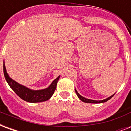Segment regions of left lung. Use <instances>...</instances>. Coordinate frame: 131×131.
I'll return each instance as SVG.
<instances>
[{
	"instance_id": "obj_1",
	"label": "left lung",
	"mask_w": 131,
	"mask_h": 131,
	"mask_svg": "<svg viewBox=\"0 0 131 131\" xmlns=\"http://www.w3.org/2000/svg\"><path fill=\"white\" fill-rule=\"evenodd\" d=\"M75 90L76 94H77V96H78V98H79V99H80L82 101L84 102V103H105V102L107 101L108 100H110L112 97H113L114 94H114L111 96L107 98V99H103V100L96 101V100H92V99H86V98L84 97V96H81L80 94L78 93V91L76 90V89H75Z\"/></svg>"
}]
</instances>
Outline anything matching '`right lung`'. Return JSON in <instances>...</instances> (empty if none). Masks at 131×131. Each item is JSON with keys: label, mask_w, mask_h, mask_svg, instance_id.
Wrapping results in <instances>:
<instances>
[{"label": "right lung", "mask_w": 131, "mask_h": 131, "mask_svg": "<svg viewBox=\"0 0 131 131\" xmlns=\"http://www.w3.org/2000/svg\"><path fill=\"white\" fill-rule=\"evenodd\" d=\"M3 72L5 75V80L7 82L11 89L15 92L19 97H20L24 101L29 102V103H39L47 101L52 96L53 92L56 88L57 82L60 78V75L53 80L52 83L50 84L49 87L42 90H35L30 89L28 88L22 86L19 83H17L11 79L8 75L5 65V61L3 62Z\"/></svg>", "instance_id": "obj_1"}]
</instances>
